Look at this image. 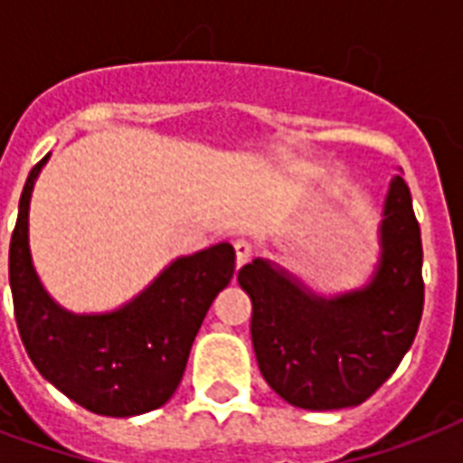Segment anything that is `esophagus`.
Masks as SVG:
<instances>
[{"mask_svg": "<svg viewBox=\"0 0 463 463\" xmlns=\"http://www.w3.org/2000/svg\"><path fill=\"white\" fill-rule=\"evenodd\" d=\"M232 247H235V261H238V267H242V264H247V261L252 260V242H250V240H235Z\"/></svg>", "mask_w": 463, "mask_h": 463, "instance_id": "esophagus-1", "label": "esophagus"}]
</instances>
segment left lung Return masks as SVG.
I'll list each match as a JSON object with an SVG mask.
<instances>
[{"label":"left lung","instance_id":"1","mask_svg":"<svg viewBox=\"0 0 463 463\" xmlns=\"http://www.w3.org/2000/svg\"><path fill=\"white\" fill-rule=\"evenodd\" d=\"M252 300V345L264 380L307 411L358 406L392 377L423 315V245L409 184L389 182L380 257L360 288L322 296L274 260L238 271Z\"/></svg>","mask_w":463,"mask_h":463}]
</instances>
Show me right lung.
<instances>
[{"instance_id":"right-lung-1","label":"right lung","mask_w":463,"mask_h":463,"mask_svg":"<svg viewBox=\"0 0 463 463\" xmlns=\"http://www.w3.org/2000/svg\"><path fill=\"white\" fill-rule=\"evenodd\" d=\"M18 202L9 247V286L21 341L50 384L100 416L129 418L160 409L180 384L203 317L235 271L228 242L177 257L139 296L110 312H71L40 281L28 242V211L40 170Z\"/></svg>"}]
</instances>
